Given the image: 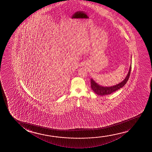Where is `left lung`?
Listing matches in <instances>:
<instances>
[{
	"label": "left lung",
	"mask_w": 152,
	"mask_h": 152,
	"mask_svg": "<svg viewBox=\"0 0 152 152\" xmlns=\"http://www.w3.org/2000/svg\"><path fill=\"white\" fill-rule=\"evenodd\" d=\"M131 65L130 66L129 72L127 74V76L125 78V79L123 80L121 83L117 84L116 85L113 86L111 87H102L101 86L99 85L98 83H96L95 81H94L93 79H91V87L92 89L96 94L100 96H105V95H108L110 94H112L113 92H114L117 90L121 89V88L123 87L125 84L127 83V81L129 79L130 72H131Z\"/></svg>",
	"instance_id": "left-lung-1"
}]
</instances>
